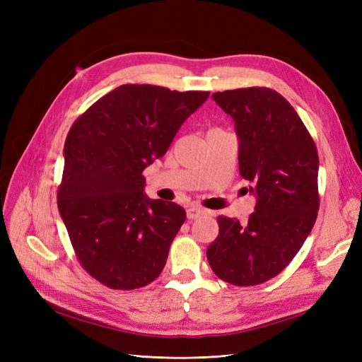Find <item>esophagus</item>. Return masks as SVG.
Returning <instances> with one entry per match:
<instances>
[{
    "mask_svg": "<svg viewBox=\"0 0 362 362\" xmlns=\"http://www.w3.org/2000/svg\"><path fill=\"white\" fill-rule=\"evenodd\" d=\"M202 213H204L202 208H198V206H189L187 208V217L190 218V221H193V218H198Z\"/></svg>",
    "mask_w": 362,
    "mask_h": 362,
    "instance_id": "esophagus-1",
    "label": "esophagus"
}]
</instances>
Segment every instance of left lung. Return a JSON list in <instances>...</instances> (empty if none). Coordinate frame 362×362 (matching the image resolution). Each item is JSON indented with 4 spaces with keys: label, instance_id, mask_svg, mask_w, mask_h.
Returning <instances> with one entry per match:
<instances>
[{
    "label": "left lung",
    "instance_id": "8db88e82",
    "mask_svg": "<svg viewBox=\"0 0 362 362\" xmlns=\"http://www.w3.org/2000/svg\"><path fill=\"white\" fill-rule=\"evenodd\" d=\"M233 117L240 175L250 182L255 211L246 223L217 217L218 235L206 247L213 272L234 286L276 276L310 235L319 211V156L290 103L267 87L216 92Z\"/></svg>",
    "mask_w": 362,
    "mask_h": 362
}]
</instances>
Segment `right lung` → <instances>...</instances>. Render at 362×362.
Here are the masks:
<instances>
[{
	"mask_svg": "<svg viewBox=\"0 0 362 362\" xmlns=\"http://www.w3.org/2000/svg\"><path fill=\"white\" fill-rule=\"evenodd\" d=\"M210 92L122 84L75 120L64 141L59 211L89 275L113 290L158 278L185 221L175 202L149 199L141 175Z\"/></svg>",
	"mask_w": 362,
	"mask_h": 362,
	"instance_id": "1",
	"label": "right lung"
}]
</instances>
